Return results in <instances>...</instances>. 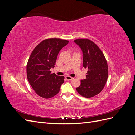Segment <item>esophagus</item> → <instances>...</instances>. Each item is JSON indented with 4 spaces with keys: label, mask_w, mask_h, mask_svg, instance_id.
Returning <instances> with one entry per match:
<instances>
[{
    "label": "esophagus",
    "mask_w": 135,
    "mask_h": 135,
    "mask_svg": "<svg viewBox=\"0 0 135 135\" xmlns=\"http://www.w3.org/2000/svg\"><path fill=\"white\" fill-rule=\"evenodd\" d=\"M65 78H66V79L68 80H71L74 79L73 77L69 76H65Z\"/></svg>",
    "instance_id": "34e87169"
}]
</instances>
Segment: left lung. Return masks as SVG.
<instances>
[{
	"label": "left lung",
	"instance_id": "left-lung-1",
	"mask_svg": "<svg viewBox=\"0 0 135 135\" xmlns=\"http://www.w3.org/2000/svg\"><path fill=\"white\" fill-rule=\"evenodd\" d=\"M83 53V66L87 68L86 79L81 80L76 88L82 96L89 98L99 94L105 87L108 76V67L103 52L96 44L87 39L74 40Z\"/></svg>",
	"mask_w": 135,
	"mask_h": 135
}]
</instances>
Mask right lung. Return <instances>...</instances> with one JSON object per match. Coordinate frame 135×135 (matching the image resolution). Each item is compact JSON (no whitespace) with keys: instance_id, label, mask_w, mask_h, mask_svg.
<instances>
[{"instance_id":"obj_1","label":"right lung","mask_w":135,"mask_h":135,"mask_svg":"<svg viewBox=\"0 0 135 135\" xmlns=\"http://www.w3.org/2000/svg\"><path fill=\"white\" fill-rule=\"evenodd\" d=\"M69 41L60 39H45L32 52L26 66L27 78L32 89L39 96L49 99L59 92L64 76L51 74L60 51Z\"/></svg>"}]
</instances>
